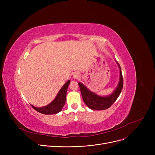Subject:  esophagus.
<instances>
[{
  "label": "esophagus",
  "instance_id": "34e87169",
  "mask_svg": "<svg viewBox=\"0 0 155 155\" xmlns=\"http://www.w3.org/2000/svg\"><path fill=\"white\" fill-rule=\"evenodd\" d=\"M73 77H74L75 78H78L80 77L79 73H75L74 74H73Z\"/></svg>",
  "mask_w": 155,
  "mask_h": 155
}]
</instances>
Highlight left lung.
Listing matches in <instances>:
<instances>
[{
	"label": "left lung",
	"instance_id": "left-lung-1",
	"mask_svg": "<svg viewBox=\"0 0 155 155\" xmlns=\"http://www.w3.org/2000/svg\"><path fill=\"white\" fill-rule=\"evenodd\" d=\"M119 65L120 71L119 82L117 87L110 95L107 96H99L95 93L89 91L88 89L82 83L78 82L82 99L87 106L92 110H105L109 108L114 103L119 96L123 87V78L120 65Z\"/></svg>",
	"mask_w": 155,
	"mask_h": 155
}]
</instances>
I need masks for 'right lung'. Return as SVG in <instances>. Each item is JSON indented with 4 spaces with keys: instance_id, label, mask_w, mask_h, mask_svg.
Instances as JSON below:
<instances>
[{
    "instance_id": "add662e5",
    "label": "right lung",
    "mask_w": 155,
    "mask_h": 155,
    "mask_svg": "<svg viewBox=\"0 0 155 155\" xmlns=\"http://www.w3.org/2000/svg\"><path fill=\"white\" fill-rule=\"evenodd\" d=\"M70 83V80H69L61 87L55 99L50 104L42 107H36L31 105L32 107L43 114H54L58 113L61 110L66 101L67 92Z\"/></svg>"
}]
</instances>
